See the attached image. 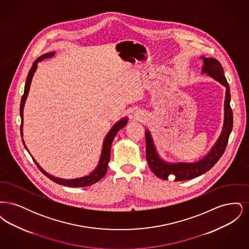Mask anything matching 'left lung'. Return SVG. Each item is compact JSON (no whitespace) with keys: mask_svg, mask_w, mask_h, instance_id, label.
Masks as SVG:
<instances>
[{"mask_svg":"<svg viewBox=\"0 0 249 249\" xmlns=\"http://www.w3.org/2000/svg\"><path fill=\"white\" fill-rule=\"evenodd\" d=\"M202 73H206L214 80L223 85L226 88L225 103H224V125L223 130L214 143L212 149L203 159L195 162H177L169 163L163 160L156 150L153 139L149 130H145V143H146V160L149 168L159 178L168 180L169 178H175V181H185L200 177L209 171L225 151L228 140L232 129L233 116L232 110L230 106L231 92L230 86L227 82L222 66L218 60L213 58H204Z\"/></svg>","mask_w":249,"mask_h":249,"instance_id":"8db88e82","label":"left lung"}]
</instances>
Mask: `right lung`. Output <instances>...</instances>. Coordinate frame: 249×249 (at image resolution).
I'll use <instances>...</instances> for the list:
<instances>
[{
	"instance_id": "obj_1",
	"label": "right lung",
	"mask_w": 249,
	"mask_h": 249,
	"mask_svg": "<svg viewBox=\"0 0 249 249\" xmlns=\"http://www.w3.org/2000/svg\"><path fill=\"white\" fill-rule=\"evenodd\" d=\"M55 55V52H50V53H46L44 55H42L41 57H39L36 59V61L33 63V66L31 68V70L28 73L27 79H26V84H25V88H24V94L21 98V103H20V118H21V125H20V133H21V137L23 136V109L25 106V102L26 99L29 94V90H30V87L32 83V79L34 77V74L36 72L37 69V64L39 61H42L43 59H49L51 57H53ZM128 122L127 118H123L118 121L113 127L112 129L109 130V132L107 133L104 143H103V149H102V154L100 158V161L98 163L97 167L93 170V172H91L89 176H86L83 178H74V179H64V178H55L51 175L48 174L41 166L37 163L36 160L33 158L34 161L36 162V165L39 168V170L50 180H52L53 182L62 185V186H66V187H71V188H81V187H87V186H90L93 185L95 183H97L99 180H101L107 175V168H108V162L110 160V153H111V145L112 142L114 141V138L116 136V134L118 133L119 130H121L122 128H124L126 126ZM24 146L27 149V146L25 145V142L22 139ZM28 150V149H27ZM29 152V151H28Z\"/></svg>"
}]
</instances>
